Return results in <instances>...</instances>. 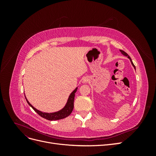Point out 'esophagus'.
<instances>
[{
  "instance_id": "34e87169",
  "label": "esophagus",
  "mask_w": 156,
  "mask_h": 156,
  "mask_svg": "<svg viewBox=\"0 0 156 156\" xmlns=\"http://www.w3.org/2000/svg\"><path fill=\"white\" fill-rule=\"evenodd\" d=\"M88 80H89V79L87 77H84L83 79V83H87L88 81Z\"/></svg>"
}]
</instances>
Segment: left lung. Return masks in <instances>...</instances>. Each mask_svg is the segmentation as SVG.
I'll list each match as a JSON object with an SVG mask.
<instances>
[{"instance_id": "obj_1", "label": "left lung", "mask_w": 156, "mask_h": 156, "mask_svg": "<svg viewBox=\"0 0 156 156\" xmlns=\"http://www.w3.org/2000/svg\"><path fill=\"white\" fill-rule=\"evenodd\" d=\"M120 52L122 53V54H123L124 56H127V58H129V60H130V61H131V64H132V65H133V66L135 68V65L133 64V62H132V60H131V58H130V56L127 55L126 52H124V51H122V50H120Z\"/></svg>"}]
</instances>
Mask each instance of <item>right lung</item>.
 <instances>
[{
    "instance_id": "1",
    "label": "right lung",
    "mask_w": 156,
    "mask_h": 156,
    "mask_svg": "<svg viewBox=\"0 0 156 156\" xmlns=\"http://www.w3.org/2000/svg\"><path fill=\"white\" fill-rule=\"evenodd\" d=\"M77 88H75L74 90L72 92V94H70V96H69L68 100L67 101L66 105L62 108V110H60L58 112H53V113H47V112H42L38 110H37L36 108L33 107L30 103L28 101V100H26L29 104L33 109L34 110L35 112H36L37 114H38L42 118H44V119L48 120H60L64 119V118H66L71 113H72L73 108V102H74V98H75V94L77 92Z\"/></svg>"
}]
</instances>
